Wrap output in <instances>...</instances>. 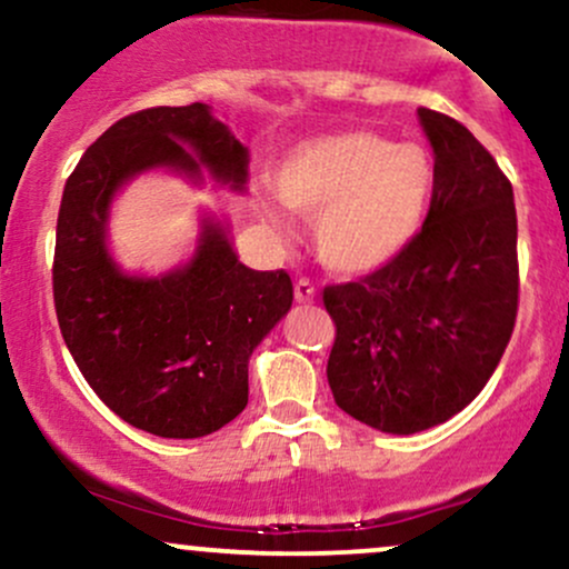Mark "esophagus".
<instances>
[{
  "label": "esophagus",
  "instance_id": "34e87169",
  "mask_svg": "<svg viewBox=\"0 0 569 569\" xmlns=\"http://www.w3.org/2000/svg\"><path fill=\"white\" fill-rule=\"evenodd\" d=\"M293 297H297V302H312L316 299V286H312L310 278H299L297 283H293Z\"/></svg>",
  "mask_w": 569,
  "mask_h": 569
}]
</instances>
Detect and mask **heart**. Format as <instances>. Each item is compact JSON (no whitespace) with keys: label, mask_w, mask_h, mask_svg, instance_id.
<instances>
[{"label":"heart","mask_w":569,"mask_h":569,"mask_svg":"<svg viewBox=\"0 0 569 569\" xmlns=\"http://www.w3.org/2000/svg\"><path fill=\"white\" fill-rule=\"evenodd\" d=\"M433 192V160L417 143L375 133L307 141L280 162L278 194L299 217L316 219L318 259L339 276L380 270L420 230ZM259 211L283 230L276 202Z\"/></svg>","instance_id":"obj_1"}]
</instances>
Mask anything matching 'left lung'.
I'll return each instance as SVG.
<instances>
[{
	"label": "left lung",
	"mask_w": 569,
	"mask_h": 569,
	"mask_svg": "<svg viewBox=\"0 0 569 569\" xmlns=\"http://www.w3.org/2000/svg\"><path fill=\"white\" fill-rule=\"evenodd\" d=\"M417 114L436 154L422 230L380 270L323 289L337 407L398 436L439 426L481 393L519 310L511 181L462 122Z\"/></svg>",
	"instance_id": "obj_1"
}]
</instances>
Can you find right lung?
Instances as JSON below:
<instances>
[{
  "mask_svg": "<svg viewBox=\"0 0 569 569\" xmlns=\"http://www.w3.org/2000/svg\"><path fill=\"white\" fill-rule=\"evenodd\" d=\"M158 166L189 176L206 166L243 189L248 149L206 103L141 109L98 136L63 187L56 316L82 377L114 415L162 439H200L246 409L248 358L289 312L293 286L286 270L240 264L211 221L181 270L120 272L107 251L109 202L130 176Z\"/></svg>",
  "mask_w": 569,
  "mask_h": 569,
  "instance_id": "1",
  "label": "right lung"
}]
</instances>
